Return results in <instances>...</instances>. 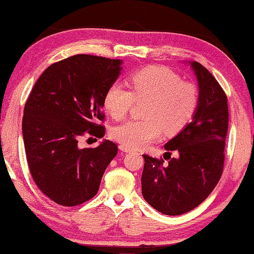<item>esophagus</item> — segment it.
Masks as SVG:
<instances>
[{
	"instance_id": "esophagus-1",
	"label": "esophagus",
	"mask_w": 254,
	"mask_h": 254,
	"mask_svg": "<svg viewBox=\"0 0 254 254\" xmlns=\"http://www.w3.org/2000/svg\"><path fill=\"white\" fill-rule=\"evenodd\" d=\"M120 150L123 152H131V151H133V150L129 149V148H127V146H125V145H120Z\"/></svg>"
}]
</instances>
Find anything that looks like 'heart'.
Returning <instances> with one entry per match:
<instances>
[{
	"mask_svg": "<svg viewBox=\"0 0 254 254\" xmlns=\"http://www.w3.org/2000/svg\"><path fill=\"white\" fill-rule=\"evenodd\" d=\"M131 90L115 83L105 94L104 105L112 118L124 119L135 102L148 101L144 109L146 119L129 120L116 126L112 138L129 149L145 148L165 131H181L196 112L199 95L193 83L183 81L171 69L149 66L130 76Z\"/></svg>",
	"mask_w": 254,
	"mask_h": 254,
	"instance_id": "b5f03b06",
	"label": "heart"
}]
</instances>
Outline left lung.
<instances>
[{
  "mask_svg": "<svg viewBox=\"0 0 254 254\" xmlns=\"http://www.w3.org/2000/svg\"><path fill=\"white\" fill-rule=\"evenodd\" d=\"M191 67L199 87L192 121L165 144L164 158L143 154L142 194L166 215L185 214L203 203L218 185L225 164L227 95L206 67L198 62H192ZM173 151L178 153L175 158L170 157Z\"/></svg>",
  "mask_w": 254,
  "mask_h": 254,
  "instance_id": "obj_1",
  "label": "left lung"
}]
</instances>
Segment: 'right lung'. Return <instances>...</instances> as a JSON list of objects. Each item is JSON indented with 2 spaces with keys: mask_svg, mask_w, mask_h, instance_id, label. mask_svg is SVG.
I'll list each match as a JSON object with an SVG mask.
<instances>
[{
  "mask_svg": "<svg viewBox=\"0 0 254 254\" xmlns=\"http://www.w3.org/2000/svg\"><path fill=\"white\" fill-rule=\"evenodd\" d=\"M120 60L74 55L40 75L24 108L23 137L29 172L38 188L62 206H76L100 189L118 153L105 139L80 149L81 136L105 134V94L120 74Z\"/></svg>",
  "mask_w": 254,
  "mask_h": 254,
  "instance_id": "right-lung-1",
  "label": "right lung"
}]
</instances>
